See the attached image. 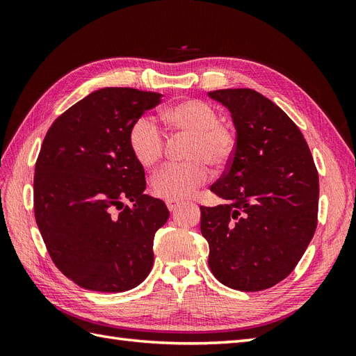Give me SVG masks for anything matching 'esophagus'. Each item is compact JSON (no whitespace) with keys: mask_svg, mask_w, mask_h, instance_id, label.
Instances as JSON below:
<instances>
[{"mask_svg":"<svg viewBox=\"0 0 356 356\" xmlns=\"http://www.w3.org/2000/svg\"><path fill=\"white\" fill-rule=\"evenodd\" d=\"M179 204H181V202H172V200H168V202H166V207H168V209H169L170 212H174L175 209H178Z\"/></svg>","mask_w":356,"mask_h":356,"instance_id":"esophagus-1","label":"esophagus"}]
</instances>
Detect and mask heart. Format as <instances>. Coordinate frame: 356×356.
Instances as JSON below:
<instances>
[{
    "label": "heart",
    "mask_w": 356,
    "mask_h": 356,
    "mask_svg": "<svg viewBox=\"0 0 356 356\" xmlns=\"http://www.w3.org/2000/svg\"><path fill=\"white\" fill-rule=\"evenodd\" d=\"M160 120L175 136H190L186 149L188 161L169 165L152 181L159 199L181 202L190 197L211 177L209 165L224 168L234 154V135L220 122L212 105L200 99H182L161 110ZM129 148L144 168H153L165 154L166 139L157 123L147 115L138 117L129 129Z\"/></svg>",
    "instance_id": "b5f03b06"
}]
</instances>
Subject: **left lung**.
<instances>
[{"instance_id":"8db88e82","label":"left lung","mask_w":356,"mask_h":356,"mask_svg":"<svg viewBox=\"0 0 356 356\" xmlns=\"http://www.w3.org/2000/svg\"><path fill=\"white\" fill-rule=\"evenodd\" d=\"M227 106L236 147L211 186L224 202L200 207L209 268L238 291L272 288L294 270L318 224L319 177L297 124L252 89L209 92Z\"/></svg>"}]
</instances>
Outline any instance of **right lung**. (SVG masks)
<instances>
[{
    "label": "right lung",
    "mask_w": 356,
    "mask_h": 356,
    "mask_svg": "<svg viewBox=\"0 0 356 356\" xmlns=\"http://www.w3.org/2000/svg\"><path fill=\"white\" fill-rule=\"evenodd\" d=\"M160 98L132 88L99 89L60 114L42 141L35 221L53 263L83 288L122 293L152 270L154 233L169 211L144 195V168L127 135Z\"/></svg>",
    "instance_id": "obj_1"
}]
</instances>
